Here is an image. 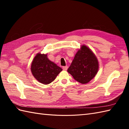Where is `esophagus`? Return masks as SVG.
<instances>
[{"label":"esophagus","instance_id":"esophagus-1","mask_svg":"<svg viewBox=\"0 0 129 129\" xmlns=\"http://www.w3.org/2000/svg\"><path fill=\"white\" fill-rule=\"evenodd\" d=\"M68 68V66H64V67H62V69L64 70H67Z\"/></svg>","mask_w":129,"mask_h":129}]
</instances>
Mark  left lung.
<instances>
[{"mask_svg":"<svg viewBox=\"0 0 129 129\" xmlns=\"http://www.w3.org/2000/svg\"><path fill=\"white\" fill-rule=\"evenodd\" d=\"M99 61L94 53L85 45L76 53L68 72L75 80L83 84L88 83L97 74Z\"/></svg>","mask_w":129,"mask_h":129,"instance_id":"obj_1","label":"left lung"}]
</instances>
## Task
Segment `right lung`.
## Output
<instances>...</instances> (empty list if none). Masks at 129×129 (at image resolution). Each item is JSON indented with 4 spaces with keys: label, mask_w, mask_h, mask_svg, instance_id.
Masks as SVG:
<instances>
[{
    "label": "right lung",
    "mask_w": 129,
    "mask_h": 129,
    "mask_svg": "<svg viewBox=\"0 0 129 129\" xmlns=\"http://www.w3.org/2000/svg\"><path fill=\"white\" fill-rule=\"evenodd\" d=\"M62 69L48 58L47 54L38 53L33 60L31 72L40 83L47 85L53 81Z\"/></svg>",
    "instance_id": "right-lung-1"
}]
</instances>
